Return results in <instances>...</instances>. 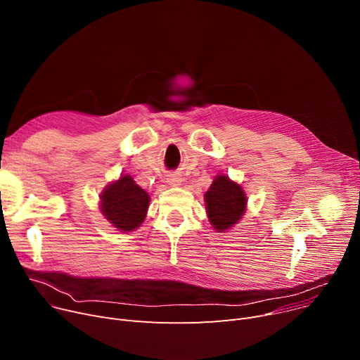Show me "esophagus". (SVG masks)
<instances>
[{"label":"esophagus","mask_w":360,"mask_h":360,"mask_svg":"<svg viewBox=\"0 0 360 360\" xmlns=\"http://www.w3.org/2000/svg\"><path fill=\"white\" fill-rule=\"evenodd\" d=\"M167 182H169L170 185H181L182 179H181L179 176H176V175H170V176L167 178Z\"/></svg>","instance_id":"34e87169"}]
</instances>
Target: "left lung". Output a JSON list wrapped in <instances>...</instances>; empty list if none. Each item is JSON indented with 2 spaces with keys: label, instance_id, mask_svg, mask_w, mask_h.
I'll return each instance as SVG.
<instances>
[{
  "label": "left lung",
  "instance_id": "1",
  "mask_svg": "<svg viewBox=\"0 0 360 360\" xmlns=\"http://www.w3.org/2000/svg\"><path fill=\"white\" fill-rule=\"evenodd\" d=\"M204 201L213 228L217 232H228L242 219L248 200L239 184L226 175H217L204 194Z\"/></svg>",
  "mask_w": 360,
  "mask_h": 360
}]
</instances>
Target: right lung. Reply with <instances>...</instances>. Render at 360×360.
<instances>
[{"label":"right lung","mask_w":360,"mask_h":360,"mask_svg":"<svg viewBox=\"0 0 360 360\" xmlns=\"http://www.w3.org/2000/svg\"><path fill=\"white\" fill-rule=\"evenodd\" d=\"M150 197L129 175L109 184L101 194V212L121 232L136 231L144 221Z\"/></svg>","instance_id":"add662e5"}]
</instances>
